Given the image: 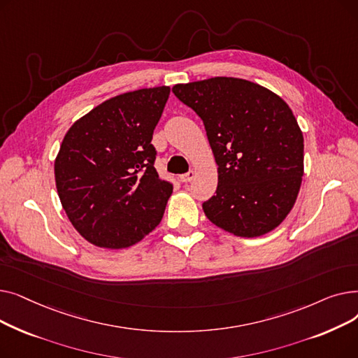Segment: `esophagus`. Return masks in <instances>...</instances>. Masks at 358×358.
<instances>
[{"label":"esophagus","mask_w":358,"mask_h":358,"mask_svg":"<svg viewBox=\"0 0 358 358\" xmlns=\"http://www.w3.org/2000/svg\"><path fill=\"white\" fill-rule=\"evenodd\" d=\"M194 177H196V173L194 171H189L187 174L180 176V180H181V182H190V181L194 180Z\"/></svg>","instance_id":"obj_1"}]
</instances>
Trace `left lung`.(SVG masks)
Here are the masks:
<instances>
[{"mask_svg": "<svg viewBox=\"0 0 358 358\" xmlns=\"http://www.w3.org/2000/svg\"><path fill=\"white\" fill-rule=\"evenodd\" d=\"M173 92L203 120L217 164L204 215L241 238L274 231L293 209L303 176V134L289 104L232 77L177 84Z\"/></svg>", "mask_w": 358, "mask_h": 358, "instance_id": "obj_1", "label": "left lung"}]
</instances>
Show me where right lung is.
Masks as SVG:
<instances>
[{"mask_svg": "<svg viewBox=\"0 0 358 358\" xmlns=\"http://www.w3.org/2000/svg\"><path fill=\"white\" fill-rule=\"evenodd\" d=\"M169 87L141 88L75 122L55 158V182L72 227L107 250L135 245L162 219L173 185L161 180L150 143Z\"/></svg>", "mask_w": 358, "mask_h": 358, "instance_id": "obj_1", "label": "right lung"}]
</instances>
